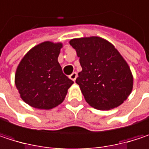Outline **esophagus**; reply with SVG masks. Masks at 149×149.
Segmentation results:
<instances>
[{"label":"esophagus","instance_id":"obj_1","mask_svg":"<svg viewBox=\"0 0 149 149\" xmlns=\"http://www.w3.org/2000/svg\"><path fill=\"white\" fill-rule=\"evenodd\" d=\"M77 72H72V74L70 75V78L72 80V81H75L76 80V78H77Z\"/></svg>","mask_w":149,"mask_h":149}]
</instances>
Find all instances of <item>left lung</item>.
Returning <instances> with one entry per match:
<instances>
[{
	"mask_svg": "<svg viewBox=\"0 0 149 149\" xmlns=\"http://www.w3.org/2000/svg\"><path fill=\"white\" fill-rule=\"evenodd\" d=\"M70 45L82 67L76 83L89 105L108 110L123 104L132 91L133 75L117 49L96 36L72 39Z\"/></svg>",
	"mask_w": 149,
	"mask_h": 149,
	"instance_id": "8db88e82",
	"label": "left lung"
}]
</instances>
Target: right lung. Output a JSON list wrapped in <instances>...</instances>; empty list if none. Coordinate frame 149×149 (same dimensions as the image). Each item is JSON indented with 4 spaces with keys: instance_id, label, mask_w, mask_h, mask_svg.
<instances>
[{
    "instance_id": "obj_1",
    "label": "right lung",
    "mask_w": 149,
    "mask_h": 149,
    "mask_svg": "<svg viewBox=\"0 0 149 149\" xmlns=\"http://www.w3.org/2000/svg\"><path fill=\"white\" fill-rule=\"evenodd\" d=\"M63 44L45 41L33 47L19 62L15 77L21 99L31 107L51 109L62 104L73 81L58 61Z\"/></svg>"
}]
</instances>
